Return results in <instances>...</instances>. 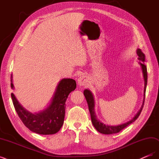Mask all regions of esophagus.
<instances>
[{
	"label": "esophagus",
	"instance_id": "obj_1",
	"mask_svg": "<svg viewBox=\"0 0 159 159\" xmlns=\"http://www.w3.org/2000/svg\"><path fill=\"white\" fill-rule=\"evenodd\" d=\"M78 83L80 86H87L89 84V78L86 75L80 76L78 80Z\"/></svg>",
	"mask_w": 159,
	"mask_h": 159
}]
</instances>
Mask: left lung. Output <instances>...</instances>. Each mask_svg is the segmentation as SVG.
I'll use <instances>...</instances> for the list:
<instances>
[{"label":"left lung","mask_w":159,"mask_h":159,"mask_svg":"<svg viewBox=\"0 0 159 159\" xmlns=\"http://www.w3.org/2000/svg\"><path fill=\"white\" fill-rule=\"evenodd\" d=\"M137 53L139 56L138 59L139 61H140V64L142 67L143 77H144V80H145V88H144V96H145V98H144L143 103L141 109L139 110V111L137 113L135 116L134 117V118L131 120V121L117 126L107 125H105L102 122H100L95 115V109H94V106H95L94 99H93V96L92 93H91V91L88 89H85L84 91L85 98L88 104V107H89V110L91 115V121H92V123L93 125V126L95 127V128L96 129V130L101 133H103L105 134H110L117 133L120 132L121 130L127 127L128 125H129L130 124L134 122L135 120H137V119L139 117V116L140 115L142 111L143 105H144V102H145V91H146V88H147V66L145 65V64H144V62L145 61V55L144 54V53L142 52L141 49H137Z\"/></svg>","instance_id":"left-lung-1"}]
</instances>
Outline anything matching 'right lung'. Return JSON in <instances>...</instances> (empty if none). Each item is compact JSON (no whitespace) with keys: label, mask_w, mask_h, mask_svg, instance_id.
Wrapping results in <instances>:
<instances>
[{"label":"right lung","mask_w":159,"mask_h":159,"mask_svg":"<svg viewBox=\"0 0 159 159\" xmlns=\"http://www.w3.org/2000/svg\"><path fill=\"white\" fill-rule=\"evenodd\" d=\"M13 87L11 83V88ZM75 88L74 80H61L57 86L50 106L38 113H32L24 109L13 93H11V98L18 117L28 129L40 134H53L60 131L64 123L66 99Z\"/></svg>","instance_id":"right-lung-1"}]
</instances>
